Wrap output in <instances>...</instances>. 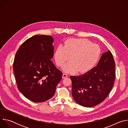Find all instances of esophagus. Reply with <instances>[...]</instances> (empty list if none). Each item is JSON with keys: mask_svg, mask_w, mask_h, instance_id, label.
Instances as JSON below:
<instances>
[{"mask_svg": "<svg viewBox=\"0 0 128 128\" xmlns=\"http://www.w3.org/2000/svg\"><path fill=\"white\" fill-rule=\"evenodd\" d=\"M67 76H67V74H65V73H63V76H62V78H67Z\"/></svg>", "mask_w": 128, "mask_h": 128, "instance_id": "obj_1", "label": "esophagus"}]
</instances>
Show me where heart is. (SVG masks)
<instances>
[{
	"label": "heart",
	"instance_id": "heart-1",
	"mask_svg": "<svg viewBox=\"0 0 128 128\" xmlns=\"http://www.w3.org/2000/svg\"><path fill=\"white\" fill-rule=\"evenodd\" d=\"M101 54L100 46L84 38H70L64 45L57 46L54 52V60L56 64L62 67L68 73H76L78 71L84 73L92 69L98 62Z\"/></svg>",
	"mask_w": 128,
	"mask_h": 128
}]
</instances>
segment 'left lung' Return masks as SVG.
Returning <instances> with one entry per match:
<instances>
[{"mask_svg":"<svg viewBox=\"0 0 128 128\" xmlns=\"http://www.w3.org/2000/svg\"><path fill=\"white\" fill-rule=\"evenodd\" d=\"M116 64L110 50L103 53L97 66L79 76H71L72 95L78 104L95 106L111 91L116 78Z\"/></svg>","mask_w":128,"mask_h":128,"instance_id":"obj_1","label":"left lung"}]
</instances>
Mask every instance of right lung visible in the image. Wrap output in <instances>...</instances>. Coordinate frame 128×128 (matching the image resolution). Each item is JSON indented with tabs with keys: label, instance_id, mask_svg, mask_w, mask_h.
Masks as SVG:
<instances>
[{
	"label": "right lung",
	"instance_id": "add662e5",
	"mask_svg": "<svg viewBox=\"0 0 128 128\" xmlns=\"http://www.w3.org/2000/svg\"><path fill=\"white\" fill-rule=\"evenodd\" d=\"M54 40L49 35H37L25 41L17 50L13 70L17 87L28 99L43 102L50 99L62 77L54 65Z\"/></svg>",
	"mask_w": 128,
	"mask_h": 128
}]
</instances>
